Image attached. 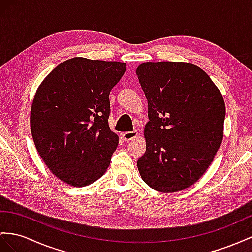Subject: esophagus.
<instances>
[{
  "label": "esophagus",
  "instance_id": "1",
  "mask_svg": "<svg viewBox=\"0 0 252 252\" xmlns=\"http://www.w3.org/2000/svg\"><path fill=\"white\" fill-rule=\"evenodd\" d=\"M138 134L136 131H132V132H126L122 134V138H124L126 141H131L135 138H137Z\"/></svg>",
  "mask_w": 252,
  "mask_h": 252
}]
</instances>
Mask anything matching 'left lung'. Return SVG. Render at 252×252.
<instances>
[{
    "instance_id": "obj_1",
    "label": "left lung",
    "mask_w": 252,
    "mask_h": 252,
    "mask_svg": "<svg viewBox=\"0 0 252 252\" xmlns=\"http://www.w3.org/2000/svg\"><path fill=\"white\" fill-rule=\"evenodd\" d=\"M148 100L146 152L137 167L154 190L189 188L213 162L223 138L220 90L196 64L147 62L136 69Z\"/></svg>"
}]
</instances>
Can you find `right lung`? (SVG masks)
<instances>
[{
    "instance_id": "right-lung-1",
    "label": "right lung",
    "mask_w": 252,
    "mask_h": 252,
    "mask_svg": "<svg viewBox=\"0 0 252 252\" xmlns=\"http://www.w3.org/2000/svg\"><path fill=\"white\" fill-rule=\"evenodd\" d=\"M126 63L73 57L44 77L31 107V132L49 170L74 188L104 175L119 143L108 126L109 93Z\"/></svg>"
}]
</instances>
